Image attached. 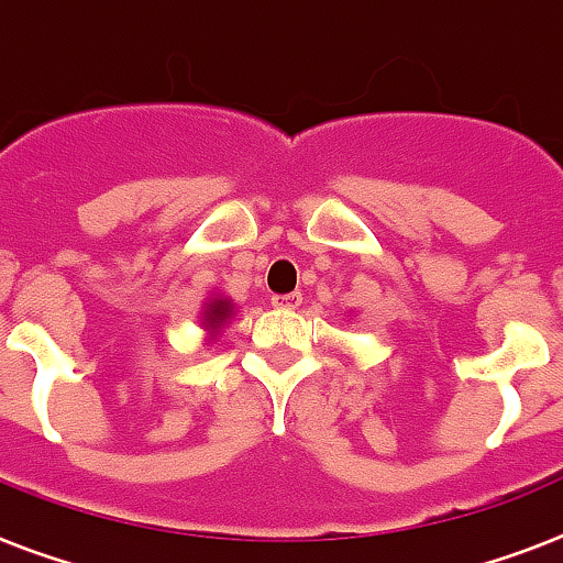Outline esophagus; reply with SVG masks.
Masks as SVG:
<instances>
[{
	"label": "esophagus",
	"instance_id": "34e87169",
	"mask_svg": "<svg viewBox=\"0 0 563 563\" xmlns=\"http://www.w3.org/2000/svg\"><path fill=\"white\" fill-rule=\"evenodd\" d=\"M271 301L278 310H296L301 305V292H276Z\"/></svg>",
	"mask_w": 563,
	"mask_h": 563
}]
</instances>
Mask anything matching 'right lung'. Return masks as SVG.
I'll return each instance as SVG.
<instances>
[{
  "label": "right lung",
  "instance_id": "obj_1",
  "mask_svg": "<svg viewBox=\"0 0 563 563\" xmlns=\"http://www.w3.org/2000/svg\"><path fill=\"white\" fill-rule=\"evenodd\" d=\"M230 316H232L230 299H212L207 305V310H203V324H207V331L216 333L218 328L230 319Z\"/></svg>",
  "mask_w": 563,
  "mask_h": 563
}]
</instances>
